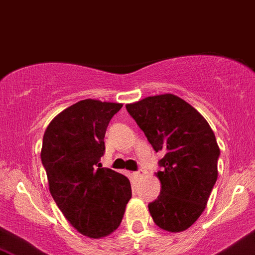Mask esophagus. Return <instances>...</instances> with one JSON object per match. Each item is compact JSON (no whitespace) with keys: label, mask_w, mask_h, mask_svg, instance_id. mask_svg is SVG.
Returning <instances> with one entry per match:
<instances>
[{"label":"esophagus","mask_w":255,"mask_h":255,"mask_svg":"<svg viewBox=\"0 0 255 255\" xmlns=\"http://www.w3.org/2000/svg\"><path fill=\"white\" fill-rule=\"evenodd\" d=\"M133 176L135 177V178H140L142 176V174L140 171H136V172H133Z\"/></svg>","instance_id":"obj_1"}]
</instances>
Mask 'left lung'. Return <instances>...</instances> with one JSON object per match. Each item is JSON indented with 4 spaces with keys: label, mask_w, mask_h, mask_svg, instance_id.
<instances>
[{
    "label": "left lung",
    "mask_w": 255,
    "mask_h": 255,
    "mask_svg": "<svg viewBox=\"0 0 255 255\" xmlns=\"http://www.w3.org/2000/svg\"><path fill=\"white\" fill-rule=\"evenodd\" d=\"M154 151H162L160 194L148 211L160 229L180 233L197 222L218 177L219 146L204 116L171 93L126 105Z\"/></svg>",
    "instance_id": "obj_1"
}]
</instances>
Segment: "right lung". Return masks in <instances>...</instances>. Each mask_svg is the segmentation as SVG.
<instances>
[{
    "mask_svg": "<svg viewBox=\"0 0 255 255\" xmlns=\"http://www.w3.org/2000/svg\"><path fill=\"white\" fill-rule=\"evenodd\" d=\"M122 105L84 99L55 116L43 136L49 191L72 227L90 239L118 229L131 197L129 180L99 163L107 127Z\"/></svg>",
    "mask_w": 255,
    "mask_h": 255,
    "instance_id": "right-lung-1",
    "label": "right lung"
}]
</instances>
